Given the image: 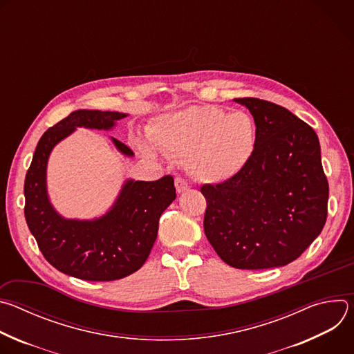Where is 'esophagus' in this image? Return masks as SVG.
Instances as JSON below:
<instances>
[{
	"label": "esophagus",
	"mask_w": 354,
	"mask_h": 354,
	"mask_svg": "<svg viewBox=\"0 0 354 354\" xmlns=\"http://www.w3.org/2000/svg\"><path fill=\"white\" fill-rule=\"evenodd\" d=\"M175 186H176L178 193H183V192L189 190V187H190V185L187 183V180H185V179H182V178H176V179H175Z\"/></svg>",
	"instance_id": "34e87169"
}]
</instances>
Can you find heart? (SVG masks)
<instances>
[{"label":"heart","mask_w":354,"mask_h":354,"mask_svg":"<svg viewBox=\"0 0 354 354\" xmlns=\"http://www.w3.org/2000/svg\"><path fill=\"white\" fill-rule=\"evenodd\" d=\"M148 138L168 158H186L187 169L200 180L218 183L235 176L250 160L257 145V124L246 112L190 106L158 118ZM140 149L154 157L149 145Z\"/></svg>","instance_id":"1"}]
</instances>
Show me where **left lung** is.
I'll use <instances>...</instances> for the list:
<instances>
[{
  "label": "left lung",
  "mask_w": 354,
  "mask_h": 354,
  "mask_svg": "<svg viewBox=\"0 0 354 354\" xmlns=\"http://www.w3.org/2000/svg\"><path fill=\"white\" fill-rule=\"evenodd\" d=\"M257 124V145L232 178L203 185L205 234L236 269H270L295 261L321 234L329 185L317 133L286 108L238 97Z\"/></svg>",
  "instance_id": "1"
}]
</instances>
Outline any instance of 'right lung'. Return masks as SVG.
Segmentation results:
<instances>
[{
    "label": "right lung",
    "instance_id": "1",
    "mask_svg": "<svg viewBox=\"0 0 354 354\" xmlns=\"http://www.w3.org/2000/svg\"><path fill=\"white\" fill-rule=\"evenodd\" d=\"M126 113L80 109L50 127L39 140L25 178V218L46 261L62 273L111 281L137 272L153 248L161 214L176 197L174 178L154 182L129 179L115 205L95 220H67L52 206L46 187L47 160L53 147L77 127L111 130ZM122 154L133 151L112 137Z\"/></svg>",
    "mask_w": 354,
    "mask_h": 354
}]
</instances>
